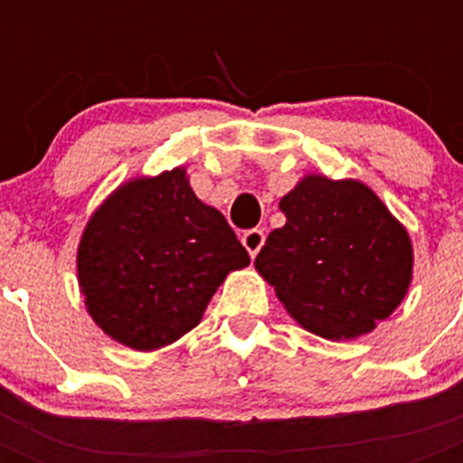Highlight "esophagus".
Segmentation results:
<instances>
[{"label": "esophagus", "instance_id": "1", "mask_svg": "<svg viewBox=\"0 0 463 463\" xmlns=\"http://www.w3.org/2000/svg\"><path fill=\"white\" fill-rule=\"evenodd\" d=\"M264 240H267V235H264L261 228H250V231L242 232V245H245V250L252 254V257H257V252H260L261 245H264Z\"/></svg>", "mask_w": 463, "mask_h": 463}]
</instances>
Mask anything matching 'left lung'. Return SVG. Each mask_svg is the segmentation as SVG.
I'll return each instance as SVG.
<instances>
[{
    "mask_svg": "<svg viewBox=\"0 0 463 463\" xmlns=\"http://www.w3.org/2000/svg\"><path fill=\"white\" fill-rule=\"evenodd\" d=\"M286 225L254 260L293 319L324 338H355L402 303L411 240L373 189L309 175L281 199Z\"/></svg>",
    "mask_w": 463,
    "mask_h": 463,
    "instance_id": "1",
    "label": "left lung"
}]
</instances>
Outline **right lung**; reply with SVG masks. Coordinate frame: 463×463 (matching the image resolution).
<instances>
[{
  "instance_id": "1",
  "label": "right lung",
  "mask_w": 463,
  "mask_h": 463,
  "mask_svg": "<svg viewBox=\"0 0 463 463\" xmlns=\"http://www.w3.org/2000/svg\"><path fill=\"white\" fill-rule=\"evenodd\" d=\"M76 264L98 326L129 348L154 351L194 329L250 254L177 167L119 187L86 225Z\"/></svg>"
}]
</instances>
